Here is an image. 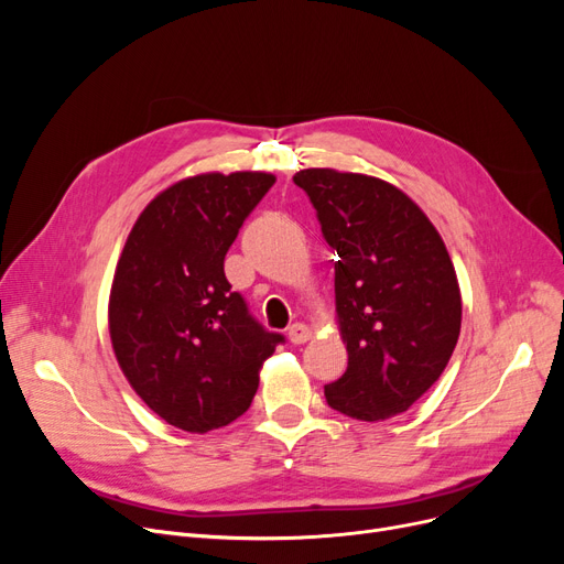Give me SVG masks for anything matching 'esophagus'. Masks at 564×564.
Here are the masks:
<instances>
[{"label": "esophagus", "mask_w": 564, "mask_h": 564, "mask_svg": "<svg viewBox=\"0 0 564 564\" xmlns=\"http://www.w3.org/2000/svg\"><path fill=\"white\" fill-rule=\"evenodd\" d=\"M288 338L292 345H304L311 338V332L304 322H294L292 327L288 329Z\"/></svg>", "instance_id": "esophagus-1"}]
</instances>
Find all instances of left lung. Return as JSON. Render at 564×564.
I'll use <instances>...</instances> for the list:
<instances>
[{"label": "left lung", "instance_id": "left-lung-1", "mask_svg": "<svg viewBox=\"0 0 564 564\" xmlns=\"http://www.w3.org/2000/svg\"><path fill=\"white\" fill-rule=\"evenodd\" d=\"M292 181L338 253L347 370L324 398L357 421L398 416L446 370L459 338L462 297L446 245L421 207L379 177L304 169Z\"/></svg>", "mask_w": 564, "mask_h": 564}]
</instances>
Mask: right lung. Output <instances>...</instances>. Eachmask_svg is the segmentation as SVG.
Here are the masks:
<instances>
[{"mask_svg": "<svg viewBox=\"0 0 564 564\" xmlns=\"http://www.w3.org/2000/svg\"><path fill=\"white\" fill-rule=\"evenodd\" d=\"M276 177L203 173L137 219L109 297L118 366L169 425L203 434L251 406L258 370L283 334L267 332L224 274V258Z\"/></svg>", "mask_w": 564, "mask_h": 564, "instance_id": "obj_1", "label": "right lung"}]
</instances>
